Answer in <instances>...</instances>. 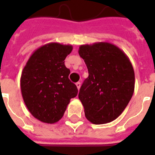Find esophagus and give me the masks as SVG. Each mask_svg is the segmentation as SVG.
Instances as JSON below:
<instances>
[{
  "label": "esophagus",
  "mask_w": 155,
  "mask_h": 155,
  "mask_svg": "<svg viewBox=\"0 0 155 155\" xmlns=\"http://www.w3.org/2000/svg\"><path fill=\"white\" fill-rule=\"evenodd\" d=\"M75 85H76V87H77L78 90L80 89V86H81V84H80V82H77L76 84H75Z\"/></svg>",
  "instance_id": "esophagus-1"
}]
</instances>
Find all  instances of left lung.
<instances>
[{"mask_svg":"<svg viewBox=\"0 0 155 155\" xmlns=\"http://www.w3.org/2000/svg\"><path fill=\"white\" fill-rule=\"evenodd\" d=\"M79 54L88 71L79 92L85 117L95 125L111 122L125 110L134 92L132 63L119 47L106 42L81 45Z\"/></svg>","mask_w":155,"mask_h":155,"instance_id":"obj_1","label":"left lung"}]
</instances>
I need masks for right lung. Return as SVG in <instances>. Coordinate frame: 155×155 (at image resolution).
<instances>
[{
    "label": "right lung",
    "mask_w": 155,
    "mask_h": 155,
    "mask_svg": "<svg viewBox=\"0 0 155 155\" xmlns=\"http://www.w3.org/2000/svg\"><path fill=\"white\" fill-rule=\"evenodd\" d=\"M71 51V45L50 42L34 51L23 68V101L33 117L42 122L58 121L70 100L77 96V87L69 80L70 70L64 64Z\"/></svg>",
    "instance_id": "right-lung-1"
}]
</instances>
